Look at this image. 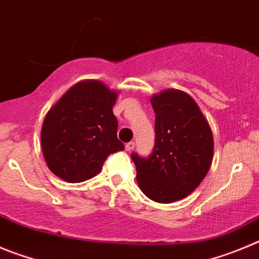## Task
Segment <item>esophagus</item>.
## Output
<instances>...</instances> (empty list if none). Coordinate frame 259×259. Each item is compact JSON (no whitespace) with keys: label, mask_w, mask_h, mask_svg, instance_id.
Returning <instances> with one entry per match:
<instances>
[{"label":"esophagus","mask_w":259,"mask_h":259,"mask_svg":"<svg viewBox=\"0 0 259 259\" xmlns=\"http://www.w3.org/2000/svg\"><path fill=\"white\" fill-rule=\"evenodd\" d=\"M134 147H135V142H129V143H126L125 148H126V151H133L134 150Z\"/></svg>","instance_id":"1"}]
</instances>
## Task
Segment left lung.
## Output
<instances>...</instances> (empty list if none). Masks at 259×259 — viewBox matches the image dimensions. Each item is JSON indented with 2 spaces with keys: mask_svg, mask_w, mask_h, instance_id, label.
Listing matches in <instances>:
<instances>
[{
  "mask_svg": "<svg viewBox=\"0 0 259 259\" xmlns=\"http://www.w3.org/2000/svg\"><path fill=\"white\" fill-rule=\"evenodd\" d=\"M155 147L148 157L132 153L137 182L148 199L161 204L185 199L210 169L214 142L208 121L185 92L169 89L151 98Z\"/></svg>",
  "mask_w": 259,
  "mask_h": 259,
  "instance_id": "8db88e82",
  "label": "left lung"
}]
</instances>
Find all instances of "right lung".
Returning a JSON list of instances; mask_svg holds the SVG:
<instances>
[{
    "label": "right lung",
    "mask_w": 259,
    "mask_h": 259,
    "mask_svg": "<svg viewBox=\"0 0 259 259\" xmlns=\"http://www.w3.org/2000/svg\"><path fill=\"white\" fill-rule=\"evenodd\" d=\"M117 93L98 80L73 85L51 107L41 129L49 169L69 183L93 178L106 158L125 146L117 139L112 108Z\"/></svg>",
    "instance_id": "add662e5"
}]
</instances>
